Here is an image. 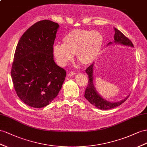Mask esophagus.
Masks as SVG:
<instances>
[{"instance_id": "obj_1", "label": "esophagus", "mask_w": 147, "mask_h": 147, "mask_svg": "<svg viewBox=\"0 0 147 147\" xmlns=\"http://www.w3.org/2000/svg\"><path fill=\"white\" fill-rule=\"evenodd\" d=\"M76 75V73H74V72H69V73H67V76H69V77H72V76H74Z\"/></svg>"}]
</instances>
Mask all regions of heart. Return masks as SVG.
Listing matches in <instances>:
<instances>
[{
  "mask_svg": "<svg viewBox=\"0 0 147 147\" xmlns=\"http://www.w3.org/2000/svg\"><path fill=\"white\" fill-rule=\"evenodd\" d=\"M103 36L96 30H74L62 40L63 44H55L53 47V55L58 65L66 66L76 58L82 65H91L98 56L103 45Z\"/></svg>",
  "mask_w": 147,
  "mask_h": 147,
  "instance_id": "heart-1",
  "label": "heart"
}]
</instances>
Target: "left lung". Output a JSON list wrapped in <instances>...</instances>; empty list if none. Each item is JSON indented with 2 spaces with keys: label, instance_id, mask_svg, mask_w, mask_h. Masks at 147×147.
<instances>
[{
  "label": "left lung",
  "instance_id": "left-lung-1",
  "mask_svg": "<svg viewBox=\"0 0 147 147\" xmlns=\"http://www.w3.org/2000/svg\"><path fill=\"white\" fill-rule=\"evenodd\" d=\"M115 34H114V42H111L107 44V46H110L113 44L120 45L124 47H128L133 48L134 45L131 41L127 38L123 33L119 31L118 29L114 28ZM94 63L90 65L87 69H86V72L88 75L89 81L88 85L85 90L84 97L89 102L94 106L100 110H109L111 109L120 106L123 102L127 100L130 95H128L125 98L122 100H120L117 102H111L106 99H104L96 91V88L94 84Z\"/></svg>",
  "mask_w": 147,
  "mask_h": 147
}]
</instances>
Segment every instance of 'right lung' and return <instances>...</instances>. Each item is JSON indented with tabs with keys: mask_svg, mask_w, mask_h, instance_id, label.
<instances>
[{
	"mask_svg": "<svg viewBox=\"0 0 147 147\" xmlns=\"http://www.w3.org/2000/svg\"><path fill=\"white\" fill-rule=\"evenodd\" d=\"M59 27L48 20L31 26L18 41L11 76L18 97L35 108L50 104L58 96L66 76L55 63L53 47Z\"/></svg>",
	"mask_w": 147,
	"mask_h": 147,
	"instance_id": "add662e5",
	"label": "right lung"
}]
</instances>
